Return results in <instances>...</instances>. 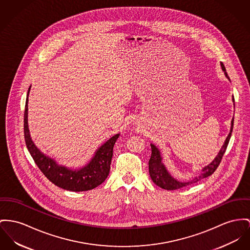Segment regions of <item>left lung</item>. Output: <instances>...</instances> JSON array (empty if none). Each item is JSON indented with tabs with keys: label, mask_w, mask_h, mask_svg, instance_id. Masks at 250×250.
<instances>
[{
	"label": "left lung",
	"mask_w": 250,
	"mask_h": 250,
	"mask_svg": "<svg viewBox=\"0 0 250 250\" xmlns=\"http://www.w3.org/2000/svg\"><path fill=\"white\" fill-rule=\"evenodd\" d=\"M221 67L222 70L225 73V76L229 80L228 73L226 71V68L224 66V64L221 62ZM230 81V80H229ZM233 104H234V97H232ZM233 123H234V117L231 120V126H230V131L228 135V137L226 138L224 145L222 146L221 150H219L216 157L207 166L204 167L201 169V173L199 176H196L194 178H192L189 181L187 182H181L178 181L177 179H175L167 169L165 164L162 161V156H161V152L158 150V148L153 145L152 143L150 144V148H151V155H150V160H149V172H150V178L153 181V183L157 185L158 187L167 189V190H173V189H177V188H181L183 187H187L190 184L197 183L201 179L203 178H207L208 176H210L215 170H216L217 167L219 166V164L221 163V160L223 158L224 153L226 152L227 147L229 145V139L231 137V133H232Z\"/></svg>",
	"instance_id": "left-lung-1"
}]
</instances>
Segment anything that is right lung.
<instances>
[{"label":"right lung","mask_w":250,"mask_h":250,"mask_svg":"<svg viewBox=\"0 0 250 250\" xmlns=\"http://www.w3.org/2000/svg\"><path fill=\"white\" fill-rule=\"evenodd\" d=\"M30 89L31 86L28 89L25 102L23 131L27 150L41 171L52 183L70 191L90 190L103 183L109 175L114 145L120 133L113 135L99 147L91 160L83 167L79 168H70L68 167L60 165L55 159L47 156L40 150L31 138L28 128V96Z\"/></svg>","instance_id":"1"}]
</instances>
